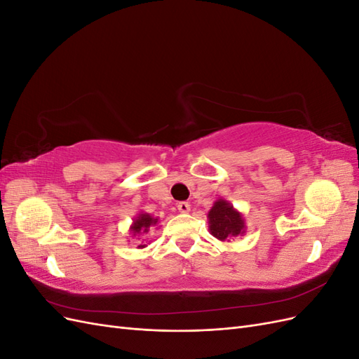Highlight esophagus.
Wrapping results in <instances>:
<instances>
[{"label": "esophagus", "instance_id": "1", "mask_svg": "<svg viewBox=\"0 0 359 359\" xmlns=\"http://www.w3.org/2000/svg\"><path fill=\"white\" fill-rule=\"evenodd\" d=\"M177 208H178L180 212L186 214V212L190 211V203H189V202H178V203H177Z\"/></svg>", "mask_w": 359, "mask_h": 359}]
</instances>
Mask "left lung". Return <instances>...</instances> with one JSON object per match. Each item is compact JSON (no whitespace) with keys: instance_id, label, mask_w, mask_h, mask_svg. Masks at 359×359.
<instances>
[{"instance_id":"8db88e82","label":"left lung","mask_w":359,"mask_h":359,"mask_svg":"<svg viewBox=\"0 0 359 359\" xmlns=\"http://www.w3.org/2000/svg\"><path fill=\"white\" fill-rule=\"evenodd\" d=\"M210 232L217 240L226 241L227 238L243 235L245 232V223L240 211L224 201L219 199L208 212Z\"/></svg>"}]
</instances>
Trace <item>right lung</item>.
<instances>
[{
  "instance_id": "right-lung-1",
  "label": "right lung",
  "mask_w": 359,
  "mask_h": 359,
  "mask_svg": "<svg viewBox=\"0 0 359 359\" xmlns=\"http://www.w3.org/2000/svg\"><path fill=\"white\" fill-rule=\"evenodd\" d=\"M158 222V219H154L153 215H149L147 212H140L136 219L133 220V224L130 226V231H132L133 236H137V235H142V233H148L149 227L156 226ZM139 248H144L145 244H139L137 245Z\"/></svg>"
}]
</instances>
